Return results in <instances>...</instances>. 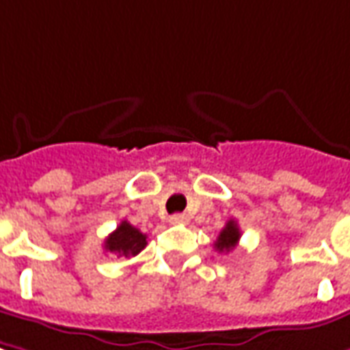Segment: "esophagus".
<instances>
[{
  "instance_id": "esophagus-1",
  "label": "esophagus",
  "mask_w": 350,
  "mask_h": 350,
  "mask_svg": "<svg viewBox=\"0 0 350 350\" xmlns=\"http://www.w3.org/2000/svg\"><path fill=\"white\" fill-rule=\"evenodd\" d=\"M187 222V215H172L170 216V224H185Z\"/></svg>"
}]
</instances>
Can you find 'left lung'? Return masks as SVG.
Listing matches in <instances>:
<instances>
[{"mask_svg":"<svg viewBox=\"0 0 350 350\" xmlns=\"http://www.w3.org/2000/svg\"><path fill=\"white\" fill-rule=\"evenodd\" d=\"M239 237H241V232L237 228V222L235 220H228V224L224 226V230L220 232L218 239L215 241V249L218 253H230L237 245Z\"/></svg>","mask_w":350,"mask_h":350,"instance_id":"1","label":"left lung"}]
</instances>
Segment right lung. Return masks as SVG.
I'll return each mask as SVG.
<instances>
[{
    "label": "right lung",
    "instance_id": "1",
    "mask_svg": "<svg viewBox=\"0 0 350 350\" xmlns=\"http://www.w3.org/2000/svg\"><path fill=\"white\" fill-rule=\"evenodd\" d=\"M147 245V235L142 234L137 228L122 220L113 234L105 239V251L115 253L116 256H135L142 253Z\"/></svg>",
    "mask_w": 350,
    "mask_h": 350
}]
</instances>
